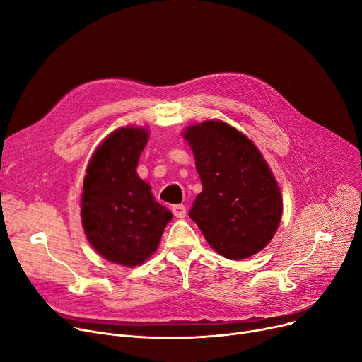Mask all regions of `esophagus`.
Wrapping results in <instances>:
<instances>
[{
	"mask_svg": "<svg viewBox=\"0 0 362 362\" xmlns=\"http://www.w3.org/2000/svg\"><path fill=\"white\" fill-rule=\"evenodd\" d=\"M172 211H173V215L176 216V218H185V216H186V206L185 205H173Z\"/></svg>",
	"mask_w": 362,
	"mask_h": 362,
	"instance_id": "obj_1",
	"label": "esophagus"
}]
</instances>
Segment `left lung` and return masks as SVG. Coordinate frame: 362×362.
Here are the masks:
<instances>
[{
  "instance_id": "1",
  "label": "left lung",
  "mask_w": 362,
  "mask_h": 362,
  "mask_svg": "<svg viewBox=\"0 0 362 362\" xmlns=\"http://www.w3.org/2000/svg\"><path fill=\"white\" fill-rule=\"evenodd\" d=\"M183 136L202 182L189 216L209 246L231 260L267 247L281 221L282 198L255 144L220 120L192 125Z\"/></svg>"
}]
</instances>
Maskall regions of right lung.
I'll use <instances>...</instances> for the list:
<instances>
[{"mask_svg":"<svg viewBox=\"0 0 362 362\" xmlns=\"http://www.w3.org/2000/svg\"><path fill=\"white\" fill-rule=\"evenodd\" d=\"M147 141L144 128L116 129L93 154L83 183L81 221L88 242L105 259L124 267H136L157 250L173 216L136 175Z\"/></svg>","mask_w":362,"mask_h":362,"instance_id":"1","label":"right lung"}]
</instances>
